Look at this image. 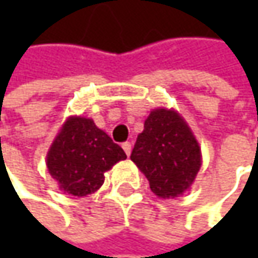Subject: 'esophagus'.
<instances>
[{
  "mask_svg": "<svg viewBox=\"0 0 258 258\" xmlns=\"http://www.w3.org/2000/svg\"><path fill=\"white\" fill-rule=\"evenodd\" d=\"M122 148H123V151L126 152V155H131V152H132V144H131V142H123V144H122Z\"/></svg>",
  "mask_w": 258,
  "mask_h": 258,
  "instance_id": "esophagus-1",
  "label": "esophagus"
}]
</instances>
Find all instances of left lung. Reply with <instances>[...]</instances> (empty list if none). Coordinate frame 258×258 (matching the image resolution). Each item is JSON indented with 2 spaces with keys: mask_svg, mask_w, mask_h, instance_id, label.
Instances as JSON below:
<instances>
[{
  "mask_svg": "<svg viewBox=\"0 0 258 258\" xmlns=\"http://www.w3.org/2000/svg\"><path fill=\"white\" fill-rule=\"evenodd\" d=\"M131 159L145 173L152 192L161 198L185 192L201 168V151L192 132L179 114L165 109L148 116Z\"/></svg>",
  "mask_w": 258,
  "mask_h": 258,
  "instance_id": "left-lung-1",
  "label": "left lung"
}]
</instances>
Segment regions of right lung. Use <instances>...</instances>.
I'll return each instance as SVG.
<instances>
[{
    "label": "right lung",
    "instance_id": "right-lung-1",
    "mask_svg": "<svg viewBox=\"0 0 258 258\" xmlns=\"http://www.w3.org/2000/svg\"><path fill=\"white\" fill-rule=\"evenodd\" d=\"M123 159V149L92 119L70 117L48 151L47 168L60 189L86 197L99 189L104 181L103 173Z\"/></svg>",
    "mask_w": 258,
    "mask_h": 258
}]
</instances>
